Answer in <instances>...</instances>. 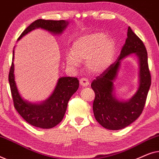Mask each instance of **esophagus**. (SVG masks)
<instances>
[{"instance_id": "34e87169", "label": "esophagus", "mask_w": 159, "mask_h": 159, "mask_svg": "<svg viewBox=\"0 0 159 159\" xmlns=\"http://www.w3.org/2000/svg\"><path fill=\"white\" fill-rule=\"evenodd\" d=\"M80 84L83 87H87L90 84V82H89V80L87 78H81L80 80Z\"/></svg>"}]
</instances>
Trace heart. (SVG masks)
Here are the masks:
<instances>
[{
	"label": "heart",
	"instance_id": "obj_1",
	"mask_svg": "<svg viewBox=\"0 0 159 159\" xmlns=\"http://www.w3.org/2000/svg\"><path fill=\"white\" fill-rule=\"evenodd\" d=\"M116 54L114 40L101 32L86 34L76 39L71 51L66 54V64L71 68L80 66V61H86L89 72L94 75L103 73L111 66Z\"/></svg>",
	"mask_w": 159,
	"mask_h": 159
}]
</instances>
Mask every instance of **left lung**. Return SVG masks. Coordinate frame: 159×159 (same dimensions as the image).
I'll use <instances>...</instances> for the list:
<instances>
[{
	"mask_svg": "<svg viewBox=\"0 0 159 159\" xmlns=\"http://www.w3.org/2000/svg\"><path fill=\"white\" fill-rule=\"evenodd\" d=\"M130 54H134L139 61V88L131 99L125 101L116 96L113 82L121 61ZM151 84L146 48L129 27L127 40L119 58L91 84L95 94L93 106L95 119L102 127L110 130L121 129L129 126L142 113Z\"/></svg>",
	"mask_w": 159,
	"mask_h": 159,
	"instance_id": "left-lung-1",
	"label": "left lung"
}]
</instances>
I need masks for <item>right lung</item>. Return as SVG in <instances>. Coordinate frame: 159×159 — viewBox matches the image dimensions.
I'll return each mask as SVG.
<instances>
[{
	"instance_id": "1",
	"label": "right lung",
	"mask_w": 159,
	"mask_h": 159,
	"mask_svg": "<svg viewBox=\"0 0 159 159\" xmlns=\"http://www.w3.org/2000/svg\"><path fill=\"white\" fill-rule=\"evenodd\" d=\"M68 25L69 22L65 20L38 19L26 28L19 36L18 40L36 29H42L54 35H60ZM14 59V49L13 51L8 82L15 108L27 122L34 127L43 129L54 127L64 118L69 99L79 88V80L76 77H60L53 93L46 100L40 103L30 102L21 96L17 88L15 82Z\"/></svg>"
}]
</instances>
